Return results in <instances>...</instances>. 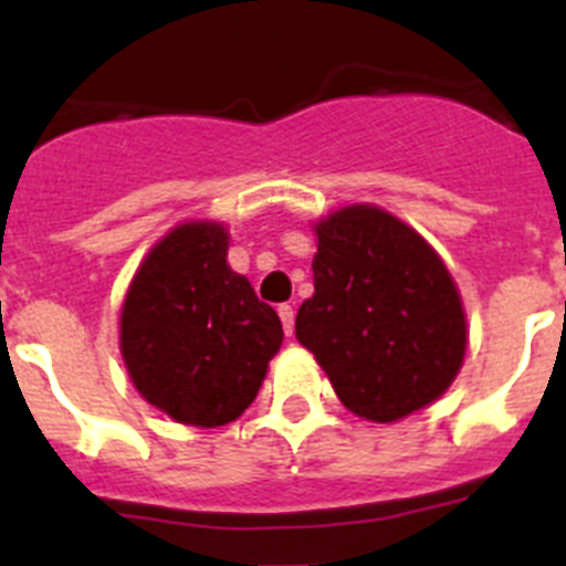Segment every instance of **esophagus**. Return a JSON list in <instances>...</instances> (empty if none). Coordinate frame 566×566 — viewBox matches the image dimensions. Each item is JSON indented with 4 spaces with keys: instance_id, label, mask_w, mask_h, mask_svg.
Instances as JSON below:
<instances>
[{
    "instance_id": "1",
    "label": "esophagus",
    "mask_w": 566,
    "mask_h": 566,
    "mask_svg": "<svg viewBox=\"0 0 566 566\" xmlns=\"http://www.w3.org/2000/svg\"><path fill=\"white\" fill-rule=\"evenodd\" d=\"M277 314H280V319H283V332H286L289 337H292V332H294V308L289 306V303H283V306L277 308Z\"/></svg>"
}]
</instances>
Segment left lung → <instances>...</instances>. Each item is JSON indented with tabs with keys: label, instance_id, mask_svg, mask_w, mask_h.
<instances>
[{
	"label": "left lung",
	"instance_id": "1",
	"mask_svg": "<svg viewBox=\"0 0 566 566\" xmlns=\"http://www.w3.org/2000/svg\"><path fill=\"white\" fill-rule=\"evenodd\" d=\"M314 232V294L294 332L339 402L371 422H397L442 397L468 348L462 297L442 258L371 203L337 209Z\"/></svg>",
	"mask_w": 566,
	"mask_h": 566
}]
</instances>
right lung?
Returning a JSON list of instances; mask_svg holds the SVG:
<instances>
[{
	"label": "right lung",
	"mask_w": 566,
	"mask_h": 566,
	"mask_svg": "<svg viewBox=\"0 0 566 566\" xmlns=\"http://www.w3.org/2000/svg\"><path fill=\"white\" fill-rule=\"evenodd\" d=\"M223 223L189 221L149 249L122 308V357L144 399L181 424L234 422L258 397L283 326L227 263Z\"/></svg>",
	"instance_id": "add662e5"
}]
</instances>
